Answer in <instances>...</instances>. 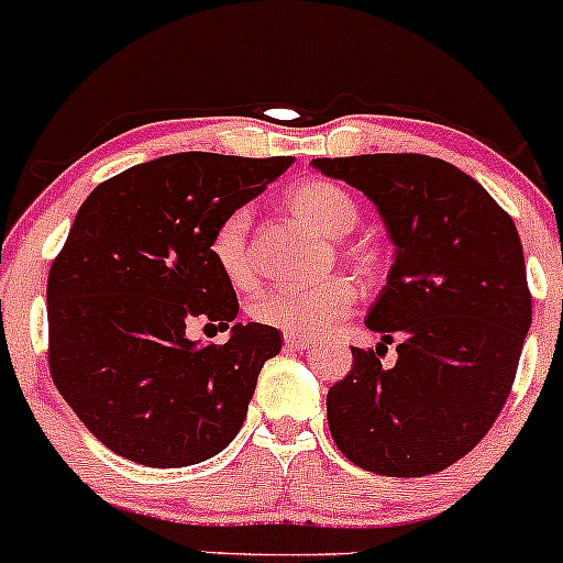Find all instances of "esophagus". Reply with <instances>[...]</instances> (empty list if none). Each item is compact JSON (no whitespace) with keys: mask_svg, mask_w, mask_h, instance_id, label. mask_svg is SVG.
Segmentation results:
<instances>
[{"mask_svg":"<svg viewBox=\"0 0 563 563\" xmlns=\"http://www.w3.org/2000/svg\"><path fill=\"white\" fill-rule=\"evenodd\" d=\"M311 343H313V338H308V334H295V332L284 334V345L292 351H306Z\"/></svg>","mask_w":563,"mask_h":563,"instance_id":"34e87169","label":"esophagus"}]
</instances>
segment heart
Masks as SVG:
<instances>
[{"mask_svg": "<svg viewBox=\"0 0 563 563\" xmlns=\"http://www.w3.org/2000/svg\"><path fill=\"white\" fill-rule=\"evenodd\" d=\"M287 207L295 218L311 229L340 239L353 231L358 220V207L349 194L330 180H302L287 194ZM214 268L233 287H247L255 279V263L250 250V210L233 207L212 225L207 239ZM349 263L356 268L369 265L364 250H345ZM356 306V289L345 279H327L313 287H268L261 289L250 302V316L257 324L274 327L282 332L316 334L332 330L338 321Z\"/></svg>", "mask_w": 563, "mask_h": 563, "instance_id": "obj_1", "label": "heart"}]
</instances>
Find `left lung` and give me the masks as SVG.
<instances>
[{
  "label": "left lung",
  "instance_id": "left-lung-1",
  "mask_svg": "<svg viewBox=\"0 0 563 563\" xmlns=\"http://www.w3.org/2000/svg\"><path fill=\"white\" fill-rule=\"evenodd\" d=\"M375 201L396 261L366 313L377 351L327 394L338 450L358 468L415 478L457 463L508 401L532 324V295L510 214L463 169L426 154L313 159ZM397 343L400 358L379 353Z\"/></svg>",
  "mask_w": 563,
  "mask_h": 563
}]
</instances>
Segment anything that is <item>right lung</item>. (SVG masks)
Masks as SVG:
<instances>
[{
    "instance_id": "1",
    "label": "right lung",
    "mask_w": 563,
    "mask_h": 563,
    "mask_svg": "<svg viewBox=\"0 0 563 563\" xmlns=\"http://www.w3.org/2000/svg\"><path fill=\"white\" fill-rule=\"evenodd\" d=\"M292 162L162 156L103 180L79 207L49 265L47 362L63 399L111 452L183 468L239 433L284 338L250 321L233 324L229 343L199 349L186 324L236 319V292L207 239Z\"/></svg>"
}]
</instances>
